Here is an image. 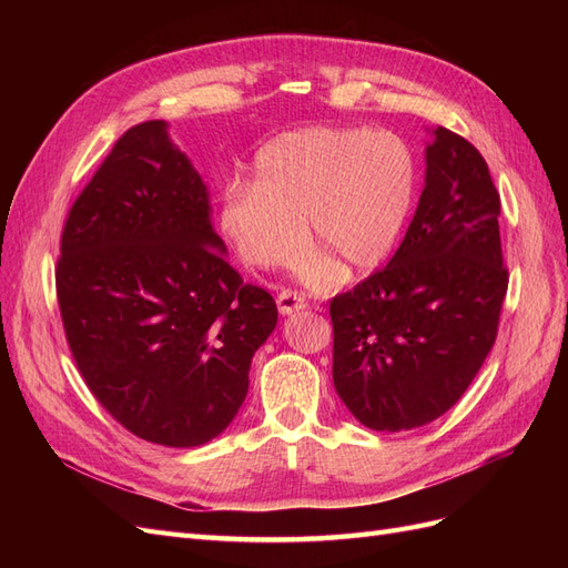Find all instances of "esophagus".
<instances>
[{"instance_id": "obj_1", "label": "esophagus", "mask_w": 568, "mask_h": 568, "mask_svg": "<svg viewBox=\"0 0 568 568\" xmlns=\"http://www.w3.org/2000/svg\"><path fill=\"white\" fill-rule=\"evenodd\" d=\"M277 307H280L282 315H291V313L303 311V307H307V303H305V298L301 294H296V291L282 288L280 296H277Z\"/></svg>"}]
</instances>
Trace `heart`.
<instances>
[{
  "label": "heart",
  "instance_id": "1",
  "mask_svg": "<svg viewBox=\"0 0 568 568\" xmlns=\"http://www.w3.org/2000/svg\"><path fill=\"white\" fill-rule=\"evenodd\" d=\"M417 189V163L388 130L307 125L282 132L253 159V182L230 180L220 199V230L251 267L296 261L307 234L334 257L365 272L379 265L405 227Z\"/></svg>",
  "mask_w": 568,
  "mask_h": 568
}]
</instances>
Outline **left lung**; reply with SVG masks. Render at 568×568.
Masks as SVG:
<instances>
[{"mask_svg":"<svg viewBox=\"0 0 568 568\" xmlns=\"http://www.w3.org/2000/svg\"><path fill=\"white\" fill-rule=\"evenodd\" d=\"M428 134L424 189L400 248L329 307L336 393L372 432H409L462 398L493 348L507 294L488 165L464 136Z\"/></svg>","mask_w":568,"mask_h":568,"instance_id":"8db88e82","label":"left lung"}]
</instances>
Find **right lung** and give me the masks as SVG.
Masks as SVG:
<instances>
[{
	"label": "right lung",
	"mask_w": 568,
	"mask_h": 568,
	"mask_svg": "<svg viewBox=\"0 0 568 568\" xmlns=\"http://www.w3.org/2000/svg\"><path fill=\"white\" fill-rule=\"evenodd\" d=\"M211 213L199 170L165 120H149L115 142L61 236L57 294L80 374L113 419L168 448L225 432L277 326Z\"/></svg>",
	"instance_id": "add662e5"
}]
</instances>
